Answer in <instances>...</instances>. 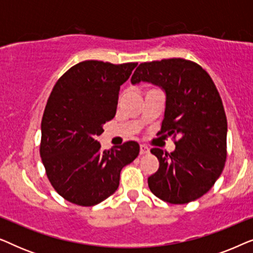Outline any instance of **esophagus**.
I'll return each mask as SVG.
<instances>
[{
  "label": "esophagus",
  "instance_id": "esophagus-1",
  "mask_svg": "<svg viewBox=\"0 0 253 253\" xmlns=\"http://www.w3.org/2000/svg\"><path fill=\"white\" fill-rule=\"evenodd\" d=\"M148 152H150V148H148V147L146 146V145L141 144V145H140V151H139L140 155H143V154H147Z\"/></svg>",
  "mask_w": 253,
  "mask_h": 253
}]
</instances>
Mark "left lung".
I'll return each mask as SVG.
<instances>
[{"instance_id":"obj_1","label":"left lung","mask_w":253,"mask_h":253,"mask_svg":"<svg viewBox=\"0 0 253 253\" xmlns=\"http://www.w3.org/2000/svg\"><path fill=\"white\" fill-rule=\"evenodd\" d=\"M151 83L166 94L160 133L177 137L171 153L154 147L159 169L148 177L153 195L170 204H188L214 185L227 158V119L212 78L184 58L145 62L131 84Z\"/></svg>"}]
</instances>
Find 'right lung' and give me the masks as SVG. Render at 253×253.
Returning a JSON list of instances; mask_svg holds the SVG:
<instances>
[{
	"mask_svg": "<svg viewBox=\"0 0 253 253\" xmlns=\"http://www.w3.org/2000/svg\"><path fill=\"white\" fill-rule=\"evenodd\" d=\"M138 63L84 61L55 84L41 122L40 157L58 195L79 206L112 196L120 174L139 154L137 141L100 151L96 137L114 119L121 85Z\"/></svg>",
	"mask_w": 253,
	"mask_h": 253,
	"instance_id": "right-lung-1",
	"label": "right lung"
}]
</instances>
